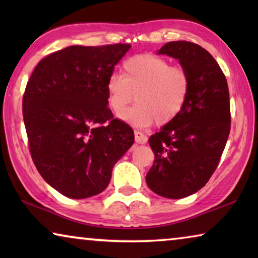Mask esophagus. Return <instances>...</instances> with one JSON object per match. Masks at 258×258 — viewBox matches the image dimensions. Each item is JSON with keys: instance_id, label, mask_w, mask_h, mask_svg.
Instances as JSON below:
<instances>
[{"instance_id": "obj_1", "label": "esophagus", "mask_w": 258, "mask_h": 258, "mask_svg": "<svg viewBox=\"0 0 258 258\" xmlns=\"http://www.w3.org/2000/svg\"><path fill=\"white\" fill-rule=\"evenodd\" d=\"M135 141H136V143H139V144H144V143H147L148 137H147V135H144L142 132H140V130H135Z\"/></svg>"}]
</instances>
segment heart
<instances>
[{
  "instance_id": "obj_1",
  "label": "heart",
  "mask_w": 258,
  "mask_h": 258,
  "mask_svg": "<svg viewBox=\"0 0 258 258\" xmlns=\"http://www.w3.org/2000/svg\"><path fill=\"white\" fill-rule=\"evenodd\" d=\"M107 102L121 115L137 95L139 102L121 117L134 125H158L174 121L184 108L190 93V75L182 67L153 54L133 56L123 63V75L108 77Z\"/></svg>"
}]
</instances>
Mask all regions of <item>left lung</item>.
<instances>
[{
  "mask_svg": "<svg viewBox=\"0 0 258 258\" xmlns=\"http://www.w3.org/2000/svg\"><path fill=\"white\" fill-rule=\"evenodd\" d=\"M158 54L178 59L190 75V93L181 114L150 136L155 161L146 181L157 195L177 200L202 189L218 167L230 133V100L223 72L201 45L169 42Z\"/></svg>",
  "mask_w": 258,
  "mask_h": 258,
  "instance_id": "8db88e82",
  "label": "left lung"
}]
</instances>
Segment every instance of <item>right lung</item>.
Returning a JSON list of instances; mask_svg holds the SVG:
<instances>
[{
  "label": "right lung",
  "instance_id": "1",
  "mask_svg": "<svg viewBox=\"0 0 258 258\" xmlns=\"http://www.w3.org/2000/svg\"><path fill=\"white\" fill-rule=\"evenodd\" d=\"M132 45L70 47L42 58L23 94L22 110L35 167L70 199L107 188L116 162L134 144L133 129L108 108V77Z\"/></svg>",
  "mask_w": 258,
  "mask_h": 258
}]
</instances>
